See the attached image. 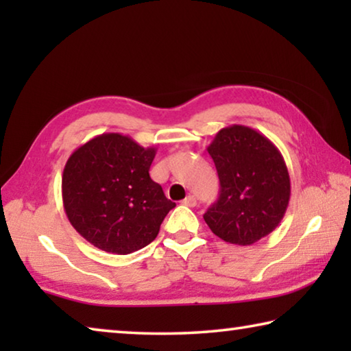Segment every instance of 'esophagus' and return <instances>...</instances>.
I'll use <instances>...</instances> for the list:
<instances>
[{
  "label": "esophagus",
  "instance_id": "34e87169",
  "mask_svg": "<svg viewBox=\"0 0 351 351\" xmlns=\"http://www.w3.org/2000/svg\"><path fill=\"white\" fill-rule=\"evenodd\" d=\"M182 204H184V206H189V207L197 206V198H195L193 195H187V197L182 199Z\"/></svg>",
  "mask_w": 351,
  "mask_h": 351
}]
</instances>
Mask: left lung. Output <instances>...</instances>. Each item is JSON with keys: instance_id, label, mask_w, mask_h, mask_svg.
Returning <instances> with one entry per match:
<instances>
[{"instance_id": "8db88e82", "label": "left lung", "mask_w": 351, "mask_h": 351, "mask_svg": "<svg viewBox=\"0 0 351 351\" xmlns=\"http://www.w3.org/2000/svg\"><path fill=\"white\" fill-rule=\"evenodd\" d=\"M207 152L219 178V197L204 213L212 232L239 246L269 235L291 197L289 173L278 148L257 130L230 125L219 130Z\"/></svg>"}]
</instances>
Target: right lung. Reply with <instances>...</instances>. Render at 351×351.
<instances>
[{
    "label": "right lung",
    "instance_id": "obj_1",
    "mask_svg": "<svg viewBox=\"0 0 351 351\" xmlns=\"http://www.w3.org/2000/svg\"><path fill=\"white\" fill-rule=\"evenodd\" d=\"M154 154V147L121 133L99 134L71 154L62 176L63 207L93 246L125 255L156 239L176 204L148 173Z\"/></svg>",
    "mask_w": 351,
    "mask_h": 351
}]
</instances>
